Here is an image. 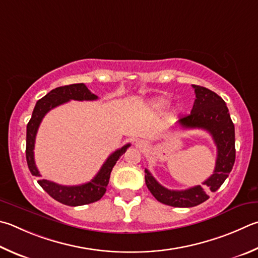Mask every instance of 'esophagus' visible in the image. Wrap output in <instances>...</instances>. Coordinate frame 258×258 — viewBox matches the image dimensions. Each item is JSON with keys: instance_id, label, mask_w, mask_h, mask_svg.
Instances as JSON below:
<instances>
[{"instance_id": "esophagus-1", "label": "esophagus", "mask_w": 258, "mask_h": 258, "mask_svg": "<svg viewBox=\"0 0 258 258\" xmlns=\"http://www.w3.org/2000/svg\"><path fill=\"white\" fill-rule=\"evenodd\" d=\"M137 147L138 148H144L145 147V143H144V141H142V140H140V141H137Z\"/></svg>"}]
</instances>
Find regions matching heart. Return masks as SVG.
<instances>
[{"instance_id": "1", "label": "heart", "mask_w": 258, "mask_h": 258, "mask_svg": "<svg viewBox=\"0 0 258 258\" xmlns=\"http://www.w3.org/2000/svg\"><path fill=\"white\" fill-rule=\"evenodd\" d=\"M168 101L166 99H157L153 101V107L156 109H163L167 106Z\"/></svg>"}]
</instances>
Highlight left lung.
<instances>
[{
    "instance_id": "1",
    "label": "left lung",
    "mask_w": 258,
    "mask_h": 258,
    "mask_svg": "<svg viewBox=\"0 0 258 258\" xmlns=\"http://www.w3.org/2000/svg\"><path fill=\"white\" fill-rule=\"evenodd\" d=\"M196 99L190 114L180 117L177 124L182 128H201L211 134L217 145L218 156L213 174L202 185L184 190H171L159 184L145 169V184L157 201L175 208H191L205 202L210 191L220 188L232 170L236 159L235 125L230 118L226 102L209 89L195 86Z\"/></svg>"
}]
</instances>
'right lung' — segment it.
<instances>
[{"mask_svg": "<svg viewBox=\"0 0 258 258\" xmlns=\"http://www.w3.org/2000/svg\"><path fill=\"white\" fill-rule=\"evenodd\" d=\"M97 99L98 97L89 90L86 84L76 83L70 84V86L55 88L45 97L37 101L34 111H32L31 118L27 125L26 158L28 167H29V170L32 176H40L35 163L34 148L37 131H38V127L41 120L44 118V116L50 109H53L59 105H63L70 100L83 101ZM130 145V143L126 144L124 147H121L120 149L116 150L115 152L111 153L100 168V170L98 171V174L93 177V179L86 182V184L77 186H64L58 185L56 182L47 179H40L38 180V184L54 200L58 201L62 204L69 205V207H80V205L97 202L106 193V188L108 186L110 178V172L113 170L115 163L118 160L121 154L125 153L126 149Z\"/></svg>", "mask_w": 258, "mask_h": 258, "instance_id": "1", "label": "right lung"}]
</instances>
